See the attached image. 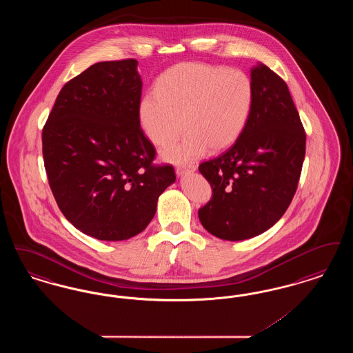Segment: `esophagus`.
Masks as SVG:
<instances>
[{
    "mask_svg": "<svg viewBox=\"0 0 353 353\" xmlns=\"http://www.w3.org/2000/svg\"><path fill=\"white\" fill-rule=\"evenodd\" d=\"M192 170H196V165L194 164H181V165H177L176 167V173L179 174V176H181V174H184L186 172H192Z\"/></svg>",
    "mask_w": 353,
    "mask_h": 353,
    "instance_id": "esophagus-1",
    "label": "esophagus"
}]
</instances>
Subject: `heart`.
<instances>
[{
    "label": "heart",
    "instance_id": "1",
    "mask_svg": "<svg viewBox=\"0 0 353 353\" xmlns=\"http://www.w3.org/2000/svg\"><path fill=\"white\" fill-rule=\"evenodd\" d=\"M154 92L139 105L140 125L153 144L165 145L185 130L189 134L163 151L170 161L199 157L209 147L223 151L245 130L254 101L252 79L241 70L185 62L164 71Z\"/></svg>",
    "mask_w": 353,
    "mask_h": 353
}]
</instances>
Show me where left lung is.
Segmentation results:
<instances>
[{"instance_id": "obj_1", "label": "left lung", "mask_w": 353, "mask_h": 353, "mask_svg": "<svg viewBox=\"0 0 353 353\" xmlns=\"http://www.w3.org/2000/svg\"><path fill=\"white\" fill-rule=\"evenodd\" d=\"M254 101L234 144L199 170L212 197L199 210L202 226L221 239L262 234L294 199L305 154V131L285 81L266 65L252 70Z\"/></svg>"}]
</instances>
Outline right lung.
I'll list each match as a JSON object with an SVG mask.
<instances>
[{"mask_svg": "<svg viewBox=\"0 0 353 353\" xmlns=\"http://www.w3.org/2000/svg\"><path fill=\"white\" fill-rule=\"evenodd\" d=\"M136 59L99 62L68 81L42 130V153L54 199L84 234L123 241L151 222L159 196L174 183L139 118Z\"/></svg>", "mask_w": 353, "mask_h": 353, "instance_id": "1", "label": "right lung"}]
</instances>
